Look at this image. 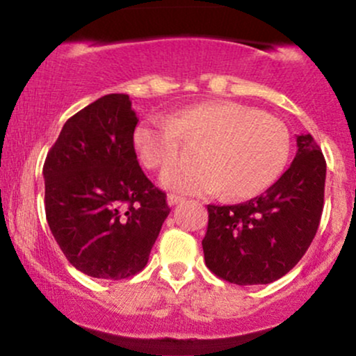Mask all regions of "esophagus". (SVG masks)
I'll list each match as a JSON object with an SVG mask.
<instances>
[{
    "label": "esophagus",
    "mask_w": 356,
    "mask_h": 356,
    "mask_svg": "<svg viewBox=\"0 0 356 356\" xmlns=\"http://www.w3.org/2000/svg\"><path fill=\"white\" fill-rule=\"evenodd\" d=\"M181 202H184L182 195H177V194L167 195V204H169V206H175V204H181Z\"/></svg>",
    "instance_id": "34e87169"
}]
</instances>
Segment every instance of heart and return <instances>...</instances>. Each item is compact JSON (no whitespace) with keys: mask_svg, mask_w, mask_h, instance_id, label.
I'll return each mask as SVG.
<instances>
[{"mask_svg":"<svg viewBox=\"0 0 356 356\" xmlns=\"http://www.w3.org/2000/svg\"><path fill=\"white\" fill-rule=\"evenodd\" d=\"M182 140L198 144L197 164L175 165L161 175L162 187L187 194H218L231 201L259 195L280 177L289 155V132L280 118L231 100L187 105L150 117L134 130L138 162L165 169L182 155Z\"/></svg>","mask_w":356,"mask_h":356,"instance_id":"b5f03b06","label":"heart"}]
</instances>
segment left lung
Returning a JSON list of instances; mask_svg holds the SVG:
<instances>
[{"label":"left lung","mask_w":356,"mask_h":356,"mask_svg":"<svg viewBox=\"0 0 356 356\" xmlns=\"http://www.w3.org/2000/svg\"><path fill=\"white\" fill-rule=\"evenodd\" d=\"M296 157L264 194L236 206H207L206 266L239 286L268 284L296 266L320 226L326 162L309 134Z\"/></svg>","instance_id":"8db88e82"}]
</instances>
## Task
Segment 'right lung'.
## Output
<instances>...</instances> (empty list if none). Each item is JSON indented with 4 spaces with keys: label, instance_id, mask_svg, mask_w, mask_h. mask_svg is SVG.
<instances>
[{
    "label": "right lung",
    "instance_id": "obj_1",
    "mask_svg": "<svg viewBox=\"0 0 356 356\" xmlns=\"http://www.w3.org/2000/svg\"><path fill=\"white\" fill-rule=\"evenodd\" d=\"M137 122L129 95L102 97L68 118L44 161L48 226L65 257L92 277L142 271L170 212L138 165Z\"/></svg>",
    "mask_w": 356,
    "mask_h": 356
}]
</instances>
